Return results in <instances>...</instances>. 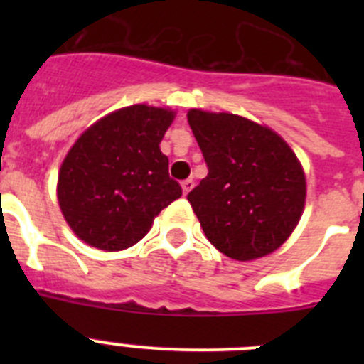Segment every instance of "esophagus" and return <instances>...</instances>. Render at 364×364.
I'll return each mask as SVG.
<instances>
[{
	"label": "esophagus",
	"instance_id": "esophagus-1",
	"mask_svg": "<svg viewBox=\"0 0 364 364\" xmlns=\"http://www.w3.org/2000/svg\"><path fill=\"white\" fill-rule=\"evenodd\" d=\"M191 189H193V180L191 178L184 180V182H182V191H184V195H188Z\"/></svg>",
	"mask_w": 364,
	"mask_h": 364
}]
</instances>
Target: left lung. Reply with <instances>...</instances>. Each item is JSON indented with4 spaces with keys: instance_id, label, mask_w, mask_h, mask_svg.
I'll return each mask as SVG.
<instances>
[{
    "instance_id": "obj_1",
    "label": "left lung",
    "mask_w": 364,
    "mask_h": 364,
    "mask_svg": "<svg viewBox=\"0 0 364 364\" xmlns=\"http://www.w3.org/2000/svg\"><path fill=\"white\" fill-rule=\"evenodd\" d=\"M188 122L208 176L188 200L205 237L235 260L275 252L299 224L306 178L290 146L266 125L191 109Z\"/></svg>"
}]
</instances>
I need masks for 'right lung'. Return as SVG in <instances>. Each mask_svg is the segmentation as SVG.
I'll return each instance as SVG.
<instances>
[{"label":"right lung","instance_id":"1","mask_svg":"<svg viewBox=\"0 0 364 364\" xmlns=\"http://www.w3.org/2000/svg\"><path fill=\"white\" fill-rule=\"evenodd\" d=\"M173 118L169 109L136 104L104 117L74 142L58 175V204L78 239L120 252L180 198L160 151Z\"/></svg>","mask_w":364,"mask_h":364}]
</instances>
